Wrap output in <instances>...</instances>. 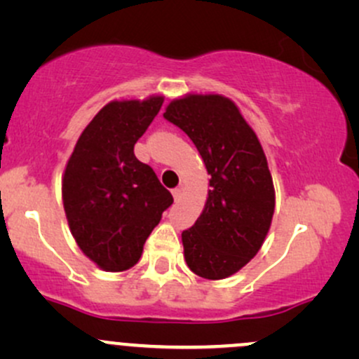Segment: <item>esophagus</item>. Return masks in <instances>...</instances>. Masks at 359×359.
Listing matches in <instances>:
<instances>
[{"mask_svg": "<svg viewBox=\"0 0 359 359\" xmlns=\"http://www.w3.org/2000/svg\"><path fill=\"white\" fill-rule=\"evenodd\" d=\"M172 196H174L175 203L177 201H180V197H182V187H175L174 191H172Z\"/></svg>", "mask_w": 359, "mask_h": 359, "instance_id": "34e87169", "label": "esophagus"}]
</instances>
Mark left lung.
<instances>
[{
    "label": "left lung",
    "mask_w": 359,
    "mask_h": 359,
    "mask_svg": "<svg viewBox=\"0 0 359 359\" xmlns=\"http://www.w3.org/2000/svg\"><path fill=\"white\" fill-rule=\"evenodd\" d=\"M163 118L192 140L211 175L203 214L182 233L185 262L203 278L231 277L262 248L273 217L275 189L262 143L221 94H185Z\"/></svg>",
    "instance_id": "8db88e82"
}]
</instances>
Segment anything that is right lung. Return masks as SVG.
<instances>
[{"instance_id": "obj_1", "label": "right lung", "mask_w": 359, "mask_h": 359, "mask_svg": "<svg viewBox=\"0 0 359 359\" xmlns=\"http://www.w3.org/2000/svg\"><path fill=\"white\" fill-rule=\"evenodd\" d=\"M163 96L111 101L84 128L62 177V201L77 246L106 271L138 263L143 245L174 203L135 143Z\"/></svg>"}]
</instances>
